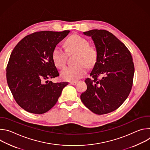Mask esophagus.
<instances>
[{
  "label": "esophagus",
  "instance_id": "obj_1",
  "mask_svg": "<svg viewBox=\"0 0 150 150\" xmlns=\"http://www.w3.org/2000/svg\"><path fill=\"white\" fill-rule=\"evenodd\" d=\"M70 83L72 85H76L77 83V81H71Z\"/></svg>",
  "mask_w": 150,
  "mask_h": 150
}]
</instances>
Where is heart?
Instances as JSON below:
<instances>
[{
	"label": "heart",
	"instance_id": "heart-1",
	"mask_svg": "<svg viewBox=\"0 0 150 150\" xmlns=\"http://www.w3.org/2000/svg\"><path fill=\"white\" fill-rule=\"evenodd\" d=\"M66 51L56 46L52 52V58L55 65L59 68L65 67L67 54L76 53L74 62L76 65L68 67L61 71V76L65 81H75L82 77L87 72V67H93L97 62L98 52L95 47L89 45L85 38L74 34L65 41Z\"/></svg>",
	"mask_w": 150,
	"mask_h": 150
}]
</instances>
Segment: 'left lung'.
I'll use <instances>...</instances> for the list:
<instances>
[{
	"instance_id": "left-lung-1",
	"label": "left lung",
	"mask_w": 150,
	"mask_h": 150,
	"mask_svg": "<svg viewBox=\"0 0 150 150\" xmlns=\"http://www.w3.org/2000/svg\"><path fill=\"white\" fill-rule=\"evenodd\" d=\"M91 37L98 52L97 60L85 82L87 89L81 95L83 104L93 113H110L123 104L133 84L134 65L126 46L113 34L104 30L83 32ZM101 75L103 77L99 79Z\"/></svg>"
}]
</instances>
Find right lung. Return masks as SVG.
Returning <instances> with one entry per match:
<instances>
[{
  "mask_svg": "<svg viewBox=\"0 0 150 150\" xmlns=\"http://www.w3.org/2000/svg\"><path fill=\"white\" fill-rule=\"evenodd\" d=\"M69 32H35L25 36L12 50L6 68L7 82L17 104L27 112H48L68 84L48 79L59 76L52 52Z\"/></svg>",
  "mask_w": 150,
  "mask_h": 150,
  "instance_id": "add662e5",
  "label": "right lung"
}]
</instances>
